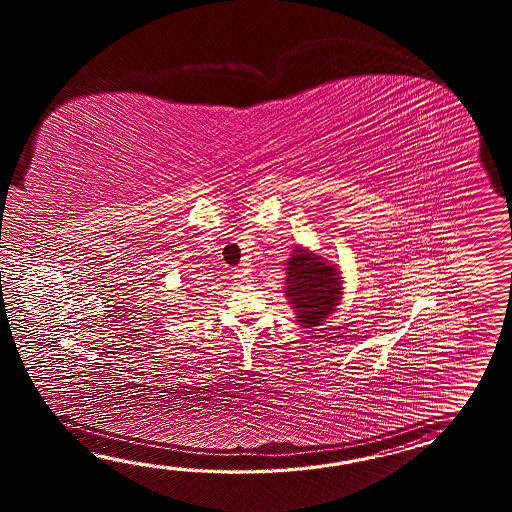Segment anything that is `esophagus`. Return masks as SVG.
I'll return each mask as SVG.
<instances>
[{
	"label": "esophagus",
	"mask_w": 512,
	"mask_h": 512,
	"mask_svg": "<svg viewBox=\"0 0 512 512\" xmlns=\"http://www.w3.org/2000/svg\"><path fill=\"white\" fill-rule=\"evenodd\" d=\"M232 278H234L236 283H249L252 280L251 269L249 267H240V269L234 271Z\"/></svg>",
	"instance_id": "34e87169"
}]
</instances>
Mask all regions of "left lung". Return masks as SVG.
I'll return each instance as SVG.
<instances>
[{"mask_svg": "<svg viewBox=\"0 0 512 512\" xmlns=\"http://www.w3.org/2000/svg\"><path fill=\"white\" fill-rule=\"evenodd\" d=\"M285 274L283 293L293 304L298 322L305 327L320 326L340 302L342 280L337 267L298 247L289 258Z\"/></svg>", "mask_w": 512, "mask_h": 512, "instance_id": "left-lung-1", "label": "left lung"}]
</instances>
